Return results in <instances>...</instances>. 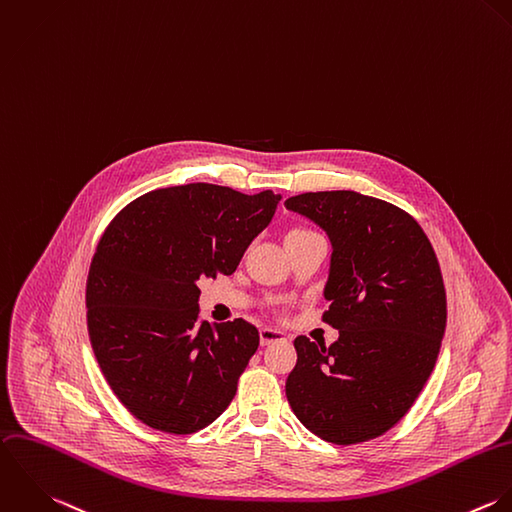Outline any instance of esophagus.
Returning <instances> with one entry per match:
<instances>
[{"mask_svg":"<svg viewBox=\"0 0 512 512\" xmlns=\"http://www.w3.org/2000/svg\"><path fill=\"white\" fill-rule=\"evenodd\" d=\"M278 341H286V334L274 328H262L260 330V343L262 345H270V343H278Z\"/></svg>","mask_w":512,"mask_h":512,"instance_id":"obj_1","label":"esophagus"}]
</instances>
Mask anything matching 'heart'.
<instances>
[{
  "instance_id": "heart-1",
  "label": "heart",
  "mask_w": 512,
  "mask_h": 512,
  "mask_svg": "<svg viewBox=\"0 0 512 512\" xmlns=\"http://www.w3.org/2000/svg\"><path fill=\"white\" fill-rule=\"evenodd\" d=\"M306 234H314V230H310V228H292V230H288L286 238H292V236H306Z\"/></svg>"
}]
</instances>
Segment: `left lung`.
I'll list each match as a JSON object with an SVG mask.
<instances>
[{
    "instance_id": "8db88e82",
    "label": "left lung",
    "mask_w": 512,
    "mask_h": 512,
    "mask_svg": "<svg viewBox=\"0 0 512 512\" xmlns=\"http://www.w3.org/2000/svg\"><path fill=\"white\" fill-rule=\"evenodd\" d=\"M286 208L332 240L322 320L340 332L330 347L296 338L288 403L324 441L365 443L405 417L435 367L447 326L439 260L419 222L391 202L326 190Z\"/></svg>"
}]
</instances>
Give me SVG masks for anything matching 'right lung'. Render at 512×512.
Returning <instances> with one entry per match:
<instances>
[{
  "instance_id": "right-lung-1",
  "label": "right lung",
  "mask_w": 512,
  "mask_h": 512,
  "mask_svg": "<svg viewBox=\"0 0 512 512\" xmlns=\"http://www.w3.org/2000/svg\"><path fill=\"white\" fill-rule=\"evenodd\" d=\"M280 196L192 182L129 202L103 232L87 276V328L119 401L145 425L188 435L234 399L256 353L242 318L200 320L196 280L230 276Z\"/></svg>"
}]
</instances>
